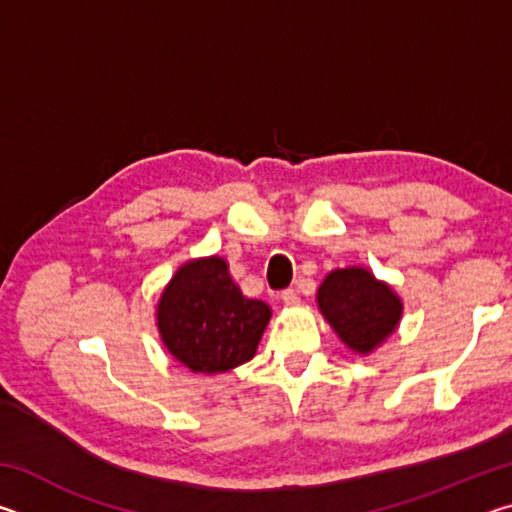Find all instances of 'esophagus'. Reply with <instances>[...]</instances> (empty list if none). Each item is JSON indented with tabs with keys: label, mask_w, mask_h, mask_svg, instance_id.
I'll return each instance as SVG.
<instances>
[{
	"label": "esophagus",
	"mask_w": 512,
	"mask_h": 512,
	"mask_svg": "<svg viewBox=\"0 0 512 512\" xmlns=\"http://www.w3.org/2000/svg\"><path fill=\"white\" fill-rule=\"evenodd\" d=\"M280 298L284 300V305H296V302H298V291L296 289H284L280 293Z\"/></svg>",
	"instance_id": "1"
}]
</instances>
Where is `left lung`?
Returning a JSON list of instances; mask_svg holds the SVG:
<instances>
[{
  "mask_svg": "<svg viewBox=\"0 0 512 512\" xmlns=\"http://www.w3.org/2000/svg\"><path fill=\"white\" fill-rule=\"evenodd\" d=\"M318 307L348 348L370 352L400 323L402 302L391 287L363 268H343L325 277Z\"/></svg>",
  "mask_w": 512,
  "mask_h": 512,
  "instance_id": "left-lung-1",
  "label": "left lung"
}]
</instances>
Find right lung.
<instances>
[{
    "instance_id": "obj_1",
    "label": "right lung",
    "mask_w": 512,
    "mask_h": 512,
    "mask_svg": "<svg viewBox=\"0 0 512 512\" xmlns=\"http://www.w3.org/2000/svg\"><path fill=\"white\" fill-rule=\"evenodd\" d=\"M268 318L271 307L244 296L221 257L185 264L158 305L164 345L196 372H225L253 359Z\"/></svg>"
}]
</instances>
